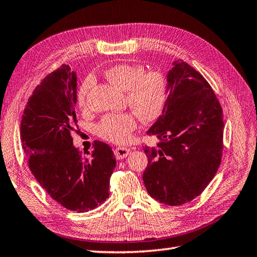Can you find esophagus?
Wrapping results in <instances>:
<instances>
[{
	"label": "esophagus",
	"instance_id": "obj_1",
	"mask_svg": "<svg viewBox=\"0 0 257 257\" xmlns=\"http://www.w3.org/2000/svg\"><path fill=\"white\" fill-rule=\"evenodd\" d=\"M130 154V149L127 147H118L114 149V156L117 159H123Z\"/></svg>",
	"mask_w": 257,
	"mask_h": 257
}]
</instances>
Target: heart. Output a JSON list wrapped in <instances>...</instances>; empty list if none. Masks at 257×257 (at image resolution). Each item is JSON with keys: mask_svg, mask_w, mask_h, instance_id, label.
Segmentation results:
<instances>
[{"mask_svg": "<svg viewBox=\"0 0 257 257\" xmlns=\"http://www.w3.org/2000/svg\"><path fill=\"white\" fill-rule=\"evenodd\" d=\"M140 64H115L104 71V78L114 87L125 91L127 104L134 112L108 113L97 124V134L113 144L127 143L137 128L138 119L152 122L163 113L167 102V80L159 71L145 72ZM93 79L88 77L80 87L79 104L84 107Z\"/></svg>", "mask_w": 257, "mask_h": 257, "instance_id": "obj_1", "label": "heart"}]
</instances>
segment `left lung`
<instances>
[{
    "label": "left lung",
    "instance_id": "obj_1",
    "mask_svg": "<svg viewBox=\"0 0 257 257\" xmlns=\"http://www.w3.org/2000/svg\"><path fill=\"white\" fill-rule=\"evenodd\" d=\"M167 102L147 132L160 142L145 146L148 157L143 179L159 203L178 206L207 187L222 160L223 110L212 87L183 60L167 74Z\"/></svg>",
    "mask_w": 257,
    "mask_h": 257
}]
</instances>
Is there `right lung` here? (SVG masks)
<instances>
[{"mask_svg":"<svg viewBox=\"0 0 257 257\" xmlns=\"http://www.w3.org/2000/svg\"><path fill=\"white\" fill-rule=\"evenodd\" d=\"M77 74L62 64L34 89L25 105L21 139L34 178L63 207L85 213L109 197L115 167L111 147L95 140L83 157L73 146Z\"/></svg>","mask_w":257,"mask_h":257,"instance_id":"add662e5","label":"right lung"}]
</instances>
